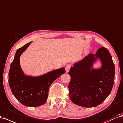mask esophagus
<instances>
[{"mask_svg": "<svg viewBox=\"0 0 123 123\" xmlns=\"http://www.w3.org/2000/svg\"><path fill=\"white\" fill-rule=\"evenodd\" d=\"M70 67H71V65L70 64H67V65L66 66V67H65V69H66V72L68 73L69 70H70Z\"/></svg>", "mask_w": 123, "mask_h": 123, "instance_id": "1", "label": "esophagus"}]
</instances>
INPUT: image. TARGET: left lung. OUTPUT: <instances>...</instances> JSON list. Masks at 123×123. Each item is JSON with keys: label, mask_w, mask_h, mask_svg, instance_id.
<instances>
[{"label": "left lung", "mask_w": 123, "mask_h": 123, "mask_svg": "<svg viewBox=\"0 0 123 123\" xmlns=\"http://www.w3.org/2000/svg\"><path fill=\"white\" fill-rule=\"evenodd\" d=\"M98 58L102 66L92 68ZM115 66L108 49L101 47L94 55L91 53L76 62L68 74L71 80L68 87L69 97L74 104L85 108L96 107L110 95L114 82Z\"/></svg>", "instance_id": "left-lung-1"}]
</instances>
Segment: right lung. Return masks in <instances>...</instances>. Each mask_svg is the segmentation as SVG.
<instances>
[{"instance_id": "1", "label": "right lung", "mask_w": 123, "mask_h": 123, "mask_svg": "<svg viewBox=\"0 0 123 123\" xmlns=\"http://www.w3.org/2000/svg\"><path fill=\"white\" fill-rule=\"evenodd\" d=\"M31 43L16 51L9 72V84L12 94L19 102L27 107H35L45 104L49 86L66 71L65 68H62L38 77L25 75L19 64V58Z\"/></svg>"}]
</instances>
